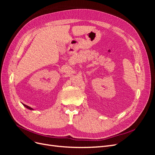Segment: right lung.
Segmentation results:
<instances>
[{"instance_id": "1", "label": "right lung", "mask_w": 155, "mask_h": 155, "mask_svg": "<svg viewBox=\"0 0 155 155\" xmlns=\"http://www.w3.org/2000/svg\"><path fill=\"white\" fill-rule=\"evenodd\" d=\"M22 105H24L26 108H27V109H29V110H34V109H32V108L31 107H29V106H28V105H25V104H22Z\"/></svg>"}]
</instances>
